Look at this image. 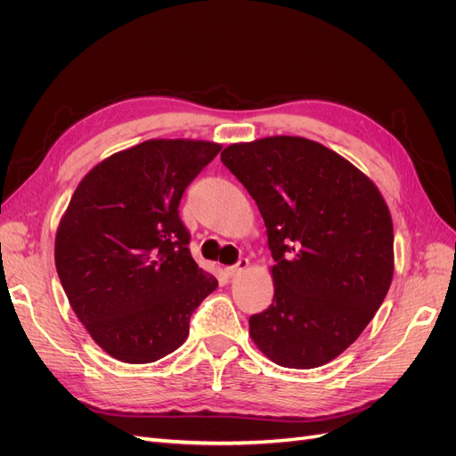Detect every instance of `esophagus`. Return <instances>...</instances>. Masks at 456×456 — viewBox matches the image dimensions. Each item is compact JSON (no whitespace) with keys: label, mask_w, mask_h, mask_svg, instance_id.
I'll list each match as a JSON object with an SVG mask.
<instances>
[{"label":"esophagus","mask_w":456,"mask_h":456,"mask_svg":"<svg viewBox=\"0 0 456 456\" xmlns=\"http://www.w3.org/2000/svg\"><path fill=\"white\" fill-rule=\"evenodd\" d=\"M247 266H249V260H247V258H240L233 266H226V268H224L226 278H236L238 273H241L243 270H247Z\"/></svg>","instance_id":"esophagus-1"}]
</instances>
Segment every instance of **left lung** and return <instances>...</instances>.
<instances>
[{
  "label": "left lung",
  "instance_id": "8db88e82",
  "mask_svg": "<svg viewBox=\"0 0 456 456\" xmlns=\"http://www.w3.org/2000/svg\"><path fill=\"white\" fill-rule=\"evenodd\" d=\"M265 218L273 300L249 335L273 363L314 369L362 335L394 275V226L379 188L337 151L268 136L220 154Z\"/></svg>",
  "mask_w": 456,
  "mask_h": 456
}]
</instances>
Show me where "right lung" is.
Returning <instances> with one entry per match:
<instances>
[{"instance_id":"obj_1","label":"right lung","mask_w":456,"mask_h":456,"mask_svg":"<svg viewBox=\"0 0 456 456\" xmlns=\"http://www.w3.org/2000/svg\"><path fill=\"white\" fill-rule=\"evenodd\" d=\"M218 151L205 141H146L96 165L74 191L54 265L77 320L119 362L175 352L218 285L191 258L178 216L184 190Z\"/></svg>"}]
</instances>
